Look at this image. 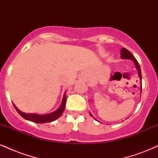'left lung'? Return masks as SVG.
<instances>
[{"mask_svg": "<svg viewBox=\"0 0 158 158\" xmlns=\"http://www.w3.org/2000/svg\"><path fill=\"white\" fill-rule=\"evenodd\" d=\"M120 57L121 59H130V60H132L134 61V63H135V67H136V69L137 70V71H138V76L139 77V79H140V81L142 80V75H141V70H140V67H139V63L137 62V61L136 60V59L135 58V56H134L132 54L128 51V50L126 48H122L120 50ZM141 90H142V85H141V88H140V94H141ZM90 115L91 116V117H93V115H92L91 113H90ZM95 119V118H94ZM96 120H97V119H95ZM99 122V121H98Z\"/></svg>", "mask_w": 158, "mask_h": 158, "instance_id": "8db88e82", "label": "left lung"}]
</instances>
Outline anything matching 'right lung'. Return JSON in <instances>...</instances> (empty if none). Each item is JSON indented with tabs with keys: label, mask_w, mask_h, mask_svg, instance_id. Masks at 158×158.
<instances>
[{
	"label": "right lung",
	"mask_w": 158,
	"mask_h": 158,
	"mask_svg": "<svg viewBox=\"0 0 158 158\" xmlns=\"http://www.w3.org/2000/svg\"><path fill=\"white\" fill-rule=\"evenodd\" d=\"M13 104L14 107L17 110V112L19 113L23 118H24L27 120H30L31 122H34L36 123H50L52 122V121L56 120L59 118V117L62 114L63 111H64L65 108V104H66V93L64 94V96H63L62 101H61V103L60 106L59 107L58 109H56L55 111L52 112V113L50 114H28L25 113V112L21 111L20 110L19 108H17L15 106L14 103Z\"/></svg>",
	"instance_id": "add662e5"
}]
</instances>
